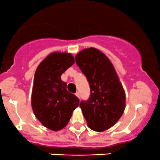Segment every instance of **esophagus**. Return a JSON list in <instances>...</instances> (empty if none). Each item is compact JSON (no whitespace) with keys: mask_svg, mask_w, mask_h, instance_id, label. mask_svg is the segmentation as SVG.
<instances>
[{"mask_svg":"<svg viewBox=\"0 0 160 160\" xmlns=\"http://www.w3.org/2000/svg\"><path fill=\"white\" fill-rule=\"evenodd\" d=\"M75 94H76V96L77 97V98H80V93H79V92H77V93H76Z\"/></svg>","mask_w":160,"mask_h":160,"instance_id":"34e87169","label":"esophagus"}]
</instances>
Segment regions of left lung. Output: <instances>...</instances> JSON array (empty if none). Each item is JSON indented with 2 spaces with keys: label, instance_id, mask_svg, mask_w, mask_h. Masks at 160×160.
Instances as JSON below:
<instances>
[{
  "label": "left lung",
  "instance_id": "obj_1",
  "mask_svg": "<svg viewBox=\"0 0 160 160\" xmlns=\"http://www.w3.org/2000/svg\"><path fill=\"white\" fill-rule=\"evenodd\" d=\"M75 59L90 88L89 99L82 101L80 107L90 129L104 132L123 114L125 90L111 62L100 50L85 49L77 54Z\"/></svg>",
  "mask_w": 160,
  "mask_h": 160
}]
</instances>
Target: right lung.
Instances as JSON below:
<instances>
[{
    "label": "right lung",
    "mask_w": 160,
    "mask_h": 160,
    "mask_svg": "<svg viewBox=\"0 0 160 160\" xmlns=\"http://www.w3.org/2000/svg\"><path fill=\"white\" fill-rule=\"evenodd\" d=\"M75 61L70 53L52 52L37 67L32 93V107L35 117L50 130L66 127L80 100L67 90L61 75Z\"/></svg>",
    "instance_id": "1"
}]
</instances>
